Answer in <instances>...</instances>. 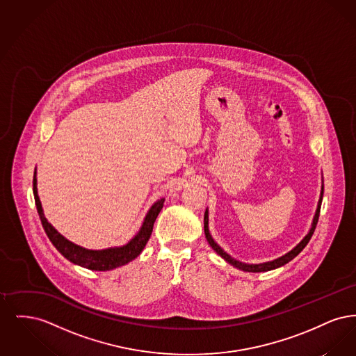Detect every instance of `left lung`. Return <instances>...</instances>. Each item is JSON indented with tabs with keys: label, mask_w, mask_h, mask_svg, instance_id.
<instances>
[{
	"label": "left lung",
	"mask_w": 356,
	"mask_h": 356,
	"mask_svg": "<svg viewBox=\"0 0 356 356\" xmlns=\"http://www.w3.org/2000/svg\"><path fill=\"white\" fill-rule=\"evenodd\" d=\"M323 191H324V186H323V180H322V189H321V197H319V202H318V208H316V212H315V216H314V219H312V222H311V228H309V231H308V234L305 235L302 240H300V243L299 244H296L289 252L287 254H283V256H280V257H277V259H273V260H270V261H266V263H259V264H250V263H243V261H238L236 260L235 257H232L231 254H227L222 248H221L220 245L213 240V237L211 235V232H209V227H208V220H209V218H208V208L205 209V213H204V234H205V237H207V241H208V244L212 247V250L216 252L218 254H220L221 257L227 261V263H229L231 266H234L235 268L237 270H240V271L244 272H267L272 271V270H276V268H279V267H283L284 264H287L289 263L293 257H296L298 254H300L303 250H305V245L308 244V241H309V238L312 237L314 235V231H315V228H316V224H318V219H319V213H321V205H322L323 200Z\"/></svg>",
	"instance_id": "8db88e82"
}]
</instances>
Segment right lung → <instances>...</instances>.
Returning <instances> with one entry per match:
<instances>
[{
    "mask_svg": "<svg viewBox=\"0 0 356 356\" xmlns=\"http://www.w3.org/2000/svg\"><path fill=\"white\" fill-rule=\"evenodd\" d=\"M33 195L38 216L41 219L42 227L49 237L51 244L57 248V251L60 254H63L64 257H67L69 261H72L73 264H77L80 267L92 270V271L115 270L118 267L128 264L129 261H132L138 254H141V251L144 250L145 244L148 243L151 234H152L154 220L159 216V213L164 205V202H165V199H160L156 203H153L149 211L147 212L138 232L127 244L120 245V247H109V248H104V250H88L85 247L74 244L67 237L63 236L45 218L42 205H41L40 197H38L37 170H34L33 176Z\"/></svg>",
    "mask_w": 356,
    "mask_h": 356,
    "instance_id": "right-lung-1",
    "label": "right lung"
}]
</instances>
